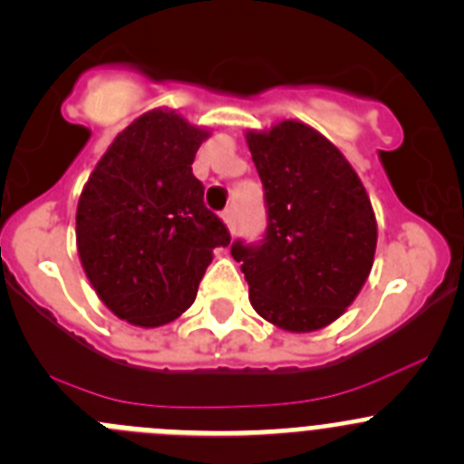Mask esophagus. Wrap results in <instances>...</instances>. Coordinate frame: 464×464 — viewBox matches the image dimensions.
<instances>
[{
    "label": "esophagus",
    "instance_id": "34e87169",
    "mask_svg": "<svg viewBox=\"0 0 464 464\" xmlns=\"http://www.w3.org/2000/svg\"><path fill=\"white\" fill-rule=\"evenodd\" d=\"M222 219H224V224L228 227V231L236 233V210H233V208H227V210L222 212Z\"/></svg>",
    "mask_w": 464,
    "mask_h": 464
}]
</instances>
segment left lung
<instances>
[{
  "instance_id": "obj_1",
  "label": "left lung",
  "mask_w": 464,
  "mask_h": 464,
  "mask_svg": "<svg viewBox=\"0 0 464 464\" xmlns=\"http://www.w3.org/2000/svg\"><path fill=\"white\" fill-rule=\"evenodd\" d=\"M246 146L267 208L263 240L231 245L249 302L285 332L323 330L373 267L378 222L369 194L343 153L300 121L249 130Z\"/></svg>"
}]
</instances>
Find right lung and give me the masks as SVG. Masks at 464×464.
Segmentation results:
<instances>
[{
    "label": "right lung",
    "mask_w": 464,
    "mask_h": 464,
    "mask_svg": "<svg viewBox=\"0 0 464 464\" xmlns=\"http://www.w3.org/2000/svg\"><path fill=\"white\" fill-rule=\"evenodd\" d=\"M208 137L176 111H146L119 132L82 189V267L125 323L160 327L179 318L197 297L212 249L231 242L192 173Z\"/></svg>",
    "instance_id": "add662e5"
}]
</instances>
